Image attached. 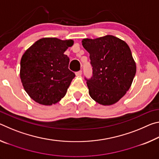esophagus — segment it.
Instances as JSON below:
<instances>
[{"label":"esophagus","mask_w":159,"mask_h":159,"mask_svg":"<svg viewBox=\"0 0 159 159\" xmlns=\"http://www.w3.org/2000/svg\"><path fill=\"white\" fill-rule=\"evenodd\" d=\"M81 74H82V71H81V70H80V71L76 72V76H81Z\"/></svg>","instance_id":"esophagus-1"}]
</instances>
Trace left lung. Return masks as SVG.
I'll use <instances>...</instances> for the list:
<instances>
[{"instance_id":"left-lung-1","label":"left lung","mask_w":159,"mask_h":159,"mask_svg":"<svg viewBox=\"0 0 159 159\" xmlns=\"http://www.w3.org/2000/svg\"><path fill=\"white\" fill-rule=\"evenodd\" d=\"M82 45L90 54L93 76L85 79L91 98L111 105L125 95L136 74V64L125 41L111 35L85 39Z\"/></svg>"}]
</instances>
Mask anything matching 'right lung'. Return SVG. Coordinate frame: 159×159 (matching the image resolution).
I'll use <instances>...</instances> for the list:
<instances>
[{"instance_id": "1", "label": "right lung", "mask_w": 159, "mask_h": 159, "mask_svg": "<svg viewBox=\"0 0 159 159\" xmlns=\"http://www.w3.org/2000/svg\"><path fill=\"white\" fill-rule=\"evenodd\" d=\"M72 40L43 38L24 54L20 78L30 98L43 105L55 104L66 95L75 74L69 69V57L64 52Z\"/></svg>"}]
</instances>
